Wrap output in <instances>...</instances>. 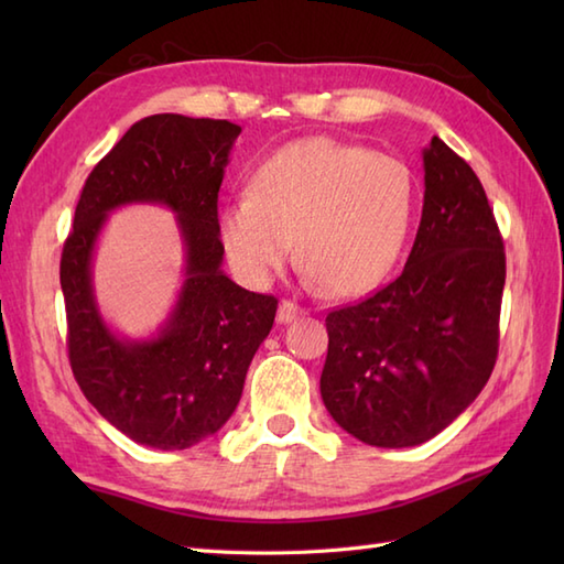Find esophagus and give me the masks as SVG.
I'll return each instance as SVG.
<instances>
[{
    "mask_svg": "<svg viewBox=\"0 0 564 564\" xmlns=\"http://www.w3.org/2000/svg\"><path fill=\"white\" fill-rule=\"evenodd\" d=\"M297 315H301V307H297L295 303L291 301H283L279 305V315H275V319L281 322V325H289V322H293Z\"/></svg>",
    "mask_w": 564,
    "mask_h": 564,
    "instance_id": "esophagus-1",
    "label": "esophagus"
}]
</instances>
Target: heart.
<instances>
[{"label":"heart","instance_id":"b5f03b06","mask_svg":"<svg viewBox=\"0 0 564 564\" xmlns=\"http://www.w3.org/2000/svg\"><path fill=\"white\" fill-rule=\"evenodd\" d=\"M416 184L390 154L315 135L289 142L223 206L218 235L235 275L267 285L291 254L307 279L354 297L388 279L412 227Z\"/></svg>","mask_w":564,"mask_h":564}]
</instances>
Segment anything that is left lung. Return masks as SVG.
I'll return each mask as SVG.
<instances>
[{
  "label": "left lung",
  "mask_w": 564,
  "mask_h": 564,
  "mask_svg": "<svg viewBox=\"0 0 564 564\" xmlns=\"http://www.w3.org/2000/svg\"><path fill=\"white\" fill-rule=\"evenodd\" d=\"M424 208L404 271L327 315L319 392L346 434L410 448L482 392L499 346L507 259L480 178L441 138L422 150Z\"/></svg>",
  "instance_id": "8db88e82"
}]
</instances>
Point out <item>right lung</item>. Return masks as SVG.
Instances as JSON below:
<instances>
[{
	"instance_id": "obj_1",
	"label": "right lung",
	"mask_w": 564,
	"mask_h": 564,
	"mask_svg": "<svg viewBox=\"0 0 564 564\" xmlns=\"http://www.w3.org/2000/svg\"><path fill=\"white\" fill-rule=\"evenodd\" d=\"M239 133V126L213 118H142L91 170L63 247L72 373L106 422L140 446L184 451L218 434L273 327L279 301L245 291L223 271L218 191ZM123 205L172 209L185 247L183 289L145 340L118 335L93 291L100 230Z\"/></svg>"
}]
</instances>
